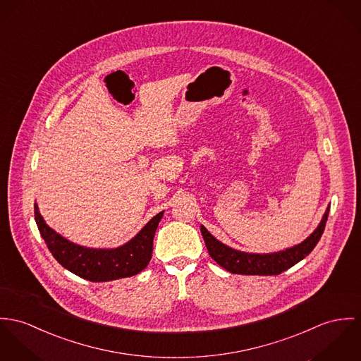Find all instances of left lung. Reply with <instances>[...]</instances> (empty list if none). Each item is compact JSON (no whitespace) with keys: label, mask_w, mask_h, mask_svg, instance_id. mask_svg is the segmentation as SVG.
<instances>
[{"label":"left lung","mask_w":361,"mask_h":361,"mask_svg":"<svg viewBox=\"0 0 361 361\" xmlns=\"http://www.w3.org/2000/svg\"><path fill=\"white\" fill-rule=\"evenodd\" d=\"M326 209L320 226L316 231L302 243L276 252V253H266V255H256V253H245L228 247L227 245L216 240L203 226H200V233L206 243L207 252L210 257L220 264L223 269L233 274H245V276H279L282 271L290 269L298 262L305 259L317 245L321 235L325 228V223L328 219Z\"/></svg>","instance_id":"1"}]
</instances>
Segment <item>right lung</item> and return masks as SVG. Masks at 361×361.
Masks as SVG:
<instances>
[{
    "label": "right lung",
    "instance_id": "right-lung-1",
    "mask_svg": "<svg viewBox=\"0 0 361 361\" xmlns=\"http://www.w3.org/2000/svg\"><path fill=\"white\" fill-rule=\"evenodd\" d=\"M161 216L163 212L151 219L133 240L121 247L91 249L65 240L51 230L41 217L37 204H35L39 231L52 256L73 274L92 282L119 280L142 271L152 257L154 237Z\"/></svg>",
    "mask_w": 361,
    "mask_h": 361
}]
</instances>
